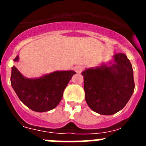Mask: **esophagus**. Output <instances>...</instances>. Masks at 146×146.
Here are the masks:
<instances>
[{"label": "esophagus", "instance_id": "34e87169", "mask_svg": "<svg viewBox=\"0 0 146 146\" xmlns=\"http://www.w3.org/2000/svg\"><path fill=\"white\" fill-rule=\"evenodd\" d=\"M83 67L81 66H75L74 67V70H75L76 72H77V73H81V72H82V70H83Z\"/></svg>", "mask_w": 146, "mask_h": 146}]
</instances>
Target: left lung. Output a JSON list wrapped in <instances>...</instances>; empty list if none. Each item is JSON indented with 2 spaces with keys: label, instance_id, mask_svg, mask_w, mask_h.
<instances>
[{
  "label": "left lung",
  "instance_id": "1",
  "mask_svg": "<svg viewBox=\"0 0 146 146\" xmlns=\"http://www.w3.org/2000/svg\"><path fill=\"white\" fill-rule=\"evenodd\" d=\"M82 75L86 103L92 110L101 115L118 113L134 92L132 66L123 53L115 54L113 60L99 66L86 69Z\"/></svg>",
  "mask_w": 146,
  "mask_h": 146
}]
</instances>
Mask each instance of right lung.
<instances>
[{"label": "right lung", "instance_id": "obj_1", "mask_svg": "<svg viewBox=\"0 0 146 146\" xmlns=\"http://www.w3.org/2000/svg\"><path fill=\"white\" fill-rule=\"evenodd\" d=\"M19 55L14 61H19ZM76 74L73 70L55 71L42 77L28 78L15 66L11 67V85L20 101L35 112L54 109L60 103L64 89Z\"/></svg>", "mask_w": 146, "mask_h": 146}]
</instances>
